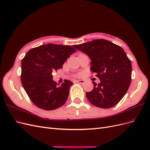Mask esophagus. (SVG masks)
<instances>
[{
  "label": "esophagus",
  "instance_id": "esophagus-1",
  "mask_svg": "<svg viewBox=\"0 0 150 150\" xmlns=\"http://www.w3.org/2000/svg\"><path fill=\"white\" fill-rule=\"evenodd\" d=\"M76 82L78 83H79V84H84V83H85V81L84 80H78V81H76Z\"/></svg>",
  "mask_w": 150,
  "mask_h": 150
}]
</instances>
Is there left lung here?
Segmentation results:
<instances>
[{"label":"left lung","mask_w":150,"mask_h":150,"mask_svg":"<svg viewBox=\"0 0 150 150\" xmlns=\"http://www.w3.org/2000/svg\"><path fill=\"white\" fill-rule=\"evenodd\" d=\"M88 55L91 71L101 82L86 93L94 106L110 108L118 103L128 91L131 81V62L122 47L104 39H96L74 46Z\"/></svg>","instance_id":"1"}]
</instances>
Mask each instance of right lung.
<instances>
[{
  "label": "right lung",
  "mask_w": 150,
  "mask_h": 150,
  "mask_svg": "<svg viewBox=\"0 0 150 150\" xmlns=\"http://www.w3.org/2000/svg\"><path fill=\"white\" fill-rule=\"evenodd\" d=\"M76 50L70 46L47 44L31 49L22 59L21 82L31 101L44 110L62 106L68 98L71 81L61 85L52 79L53 72L62 65Z\"/></svg>",
  "instance_id": "add662e5"
}]
</instances>
